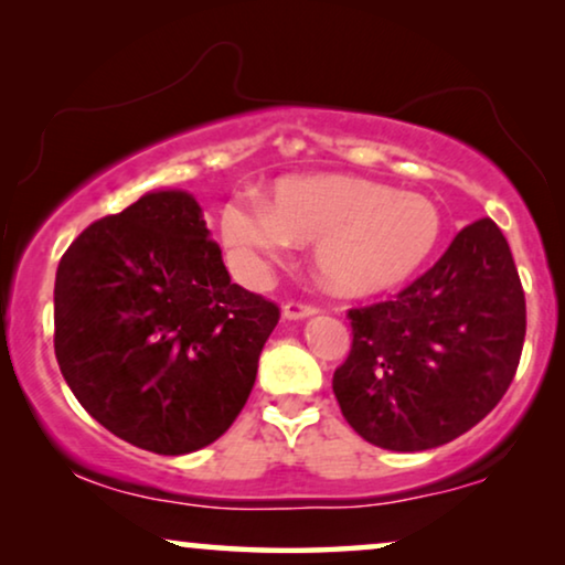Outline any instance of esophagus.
<instances>
[{
    "label": "esophagus",
    "mask_w": 565,
    "mask_h": 565,
    "mask_svg": "<svg viewBox=\"0 0 565 565\" xmlns=\"http://www.w3.org/2000/svg\"><path fill=\"white\" fill-rule=\"evenodd\" d=\"M316 307L312 305H302V302H287L281 307V316L287 320H305V318H312L316 316Z\"/></svg>",
    "instance_id": "esophagus-1"
}]
</instances>
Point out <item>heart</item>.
I'll use <instances>...</instances> for the list:
<instances>
[{
	"instance_id": "obj_1",
	"label": "heart",
	"mask_w": 565,
	"mask_h": 565,
	"mask_svg": "<svg viewBox=\"0 0 565 565\" xmlns=\"http://www.w3.org/2000/svg\"><path fill=\"white\" fill-rule=\"evenodd\" d=\"M218 232L232 266L258 284L268 260L295 239H312L318 276L341 295H373L417 274L438 247V205L419 192L391 190L360 177L318 174L276 182L270 203L232 200Z\"/></svg>"
}]
</instances>
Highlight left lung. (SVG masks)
I'll use <instances>...</instances> for the list:
<instances>
[{
  "label": "left lung",
  "instance_id": "left-lung-1",
  "mask_svg": "<svg viewBox=\"0 0 565 565\" xmlns=\"http://www.w3.org/2000/svg\"><path fill=\"white\" fill-rule=\"evenodd\" d=\"M352 352L333 373L347 423L388 451H427L495 409L526 333L524 289L503 232L480 218L412 287L349 310Z\"/></svg>",
  "mask_w": 565,
  "mask_h": 565
}]
</instances>
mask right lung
<instances>
[{"label":"right lung","instance_id":"add662e5","mask_svg":"<svg viewBox=\"0 0 565 565\" xmlns=\"http://www.w3.org/2000/svg\"><path fill=\"white\" fill-rule=\"evenodd\" d=\"M278 307L232 284L192 192H146L90 224L54 281V354L83 409L132 446L182 456L245 406Z\"/></svg>","mask_w":565,"mask_h":565}]
</instances>
